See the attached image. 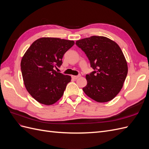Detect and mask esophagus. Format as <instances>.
<instances>
[{
  "label": "esophagus",
  "mask_w": 149,
  "mask_h": 149,
  "mask_svg": "<svg viewBox=\"0 0 149 149\" xmlns=\"http://www.w3.org/2000/svg\"><path fill=\"white\" fill-rule=\"evenodd\" d=\"M80 76H81V75H80V74H79V75H77V76L72 75V76H71V78H73V79H78L79 77H80Z\"/></svg>",
  "instance_id": "1"
}]
</instances>
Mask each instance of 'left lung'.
<instances>
[{
    "label": "left lung",
    "mask_w": 149,
    "mask_h": 149,
    "mask_svg": "<svg viewBox=\"0 0 149 149\" xmlns=\"http://www.w3.org/2000/svg\"><path fill=\"white\" fill-rule=\"evenodd\" d=\"M76 44L85 53L94 70L86 74L83 91L98 102H108L120 92L128 72L125 58L114 41L102 36L77 40Z\"/></svg>",
    "instance_id": "obj_1"
}]
</instances>
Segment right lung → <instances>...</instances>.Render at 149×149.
<instances>
[{
  "mask_svg": "<svg viewBox=\"0 0 149 149\" xmlns=\"http://www.w3.org/2000/svg\"><path fill=\"white\" fill-rule=\"evenodd\" d=\"M74 44L73 40L42 37L25 53L20 63L22 77L26 89L38 102L52 105L63 95L71 78L54 69L61 65L64 54Z\"/></svg>",
  "mask_w": 149,
  "mask_h": 149,
  "instance_id": "1",
  "label": "right lung"
}]
</instances>
